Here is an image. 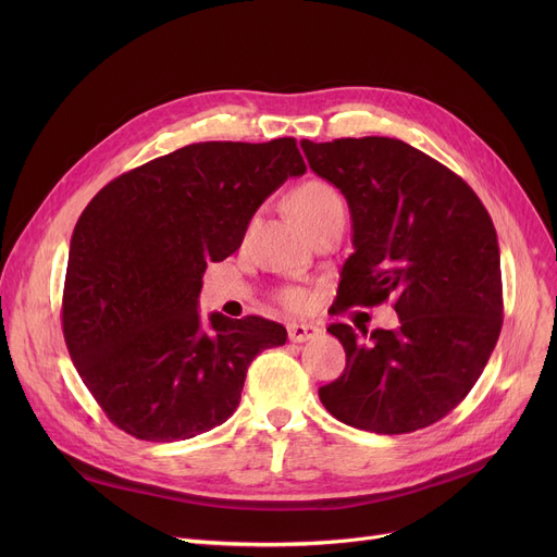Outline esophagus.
<instances>
[{
  "instance_id": "obj_1",
  "label": "esophagus",
  "mask_w": 557,
  "mask_h": 557,
  "mask_svg": "<svg viewBox=\"0 0 557 557\" xmlns=\"http://www.w3.org/2000/svg\"><path fill=\"white\" fill-rule=\"evenodd\" d=\"M320 330L318 325H313V323H290L288 325V338L294 341V343H305V341H311V338H315V336H320Z\"/></svg>"
}]
</instances>
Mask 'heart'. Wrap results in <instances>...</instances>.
<instances>
[{"instance_id": "1", "label": "heart", "mask_w": 557, "mask_h": 557, "mask_svg": "<svg viewBox=\"0 0 557 557\" xmlns=\"http://www.w3.org/2000/svg\"><path fill=\"white\" fill-rule=\"evenodd\" d=\"M288 208L294 216L307 227L311 234L320 225L336 216H345V202L341 191L320 178H309L296 185L288 194ZM280 302L288 309H300L307 302V294L298 286H286L280 290Z\"/></svg>"}]
</instances>
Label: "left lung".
Masks as SVG:
<instances>
[{"label":"left lung","instance_id":"8db88e82","mask_svg":"<svg viewBox=\"0 0 557 557\" xmlns=\"http://www.w3.org/2000/svg\"><path fill=\"white\" fill-rule=\"evenodd\" d=\"M309 166L347 198L355 252L336 311L393 300L397 330L327 327L345 370L318 391L327 411L397 435L443 420L481 376L504 325L496 230L451 169L393 137L302 139Z\"/></svg>","mask_w":557,"mask_h":557}]
</instances>
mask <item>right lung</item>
Returning a JSON list of instances; mask_svg holds the SVG:
<instances>
[{
	"label": "right lung",
	"instance_id": "right-lung-1",
	"mask_svg": "<svg viewBox=\"0 0 557 557\" xmlns=\"http://www.w3.org/2000/svg\"><path fill=\"white\" fill-rule=\"evenodd\" d=\"M307 164L294 137L198 141L110 181L70 246L63 334L108 420L137 441L173 443L223 424L246 372L286 330L261 315H210V261L237 250L259 205Z\"/></svg>",
	"mask_w": 557,
	"mask_h": 557
}]
</instances>
